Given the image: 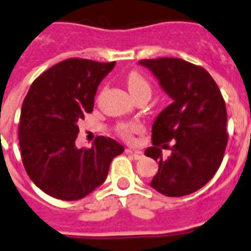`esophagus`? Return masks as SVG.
<instances>
[{
	"label": "esophagus",
	"mask_w": 251,
	"mask_h": 251,
	"mask_svg": "<svg viewBox=\"0 0 251 251\" xmlns=\"http://www.w3.org/2000/svg\"><path fill=\"white\" fill-rule=\"evenodd\" d=\"M126 152L127 154H131L134 156V159L139 160V159H143L144 158V152L140 151V150H134V149H126Z\"/></svg>",
	"instance_id": "esophagus-1"
}]
</instances>
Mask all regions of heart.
<instances>
[{
  "label": "heart",
  "instance_id": "b5f03b06",
  "mask_svg": "<svg viewBox=\"0 0 251 251\" xmlns=\"http://www.w3.org/2000/svg\"><path fill=\"white\" fill-rule=\"evenodd\" d=\"M128 91L131 92L132 97H138L140 95H151V86L147 77L139 71H131L126 77ZM143 128L141 125L136 123H119L116 125V132L125 140H131L135 134L140 132Z\"/></svg>",
  "mask_w": 251,
  "mask_h": 251
}]
</instances>
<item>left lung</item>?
<instances>
[{"label":"left lung","instance_id":"left-lung-1","mask_svg":"<svg viewBox=\"0 0 251 251\" xmlns=\"http://www.w3.org/2000/svg\"><path fill=\"white\" fill-rule=\"evenodd\" d=\"M139 63L154 73L173 99L156 117L152 147L145 150V155L159 162L150 186L168 197L191 195L215 176L224 159L228 140L225 100L210 73L200 65L179 58ZM172 140V155L164 159L161 148Z\"/></svg>","mask_w":251,"mask_h":251}]
</instances>
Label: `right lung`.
Wrapping results in <instances>:
<instances>
[{
  "label": "right lung",
  "mask_w": 251,
  "mask_h": 251,
  "mask_svg": "<svg viewBox=\"0 0 251 251\" xmlns=\"http://www.w3.org/2000/svg\"><path fill=\"white\" fill-rule=\"evenodd\" d=\"M115 67L69 58L32 82L19 123L23 164L47 195L77 201L101 186L112 159L124 151L117 141L97 136L92 148H75L78 121L93 111L97 87Z\"/></svg>",
  "instance_id": "obj_1"
}]
</instances>
